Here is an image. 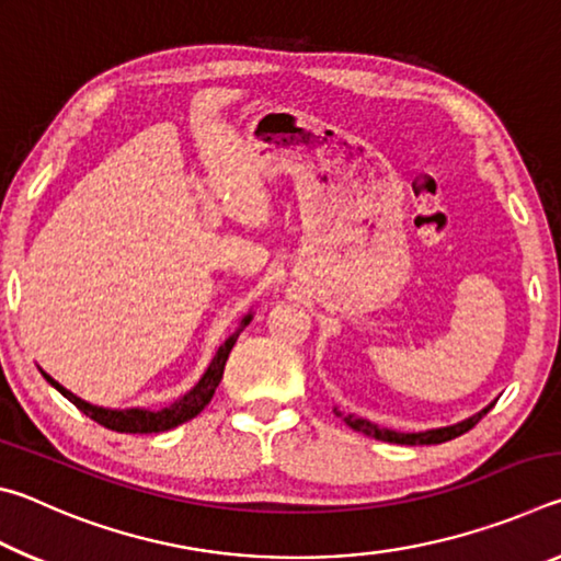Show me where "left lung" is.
Instances as JSON below:
<instances>
[{
  "label": "left lung",
  "instance_id": "left-lung-1",
  "mask_svg": "<svg viewBox=\"0 0 561 561\" xmlns=\"http://www.w3.org/2000/svg\"><path fill=\"white\" fill-rule=\"evenodd\" d=\"M495 405V401H492L490 405L482 408L480 413H474L470 417H465V421L455 423V425H443V428H431V431H417V433H401V431H393V428H383V425L378 423H371L368 417H358L354 413L344 415L339 411V408H334V413L341 415L346 421L348 428H354L358 433L364 435H371V438L376 440H383V443H398V445H438V443H445V440H453L458 438V435L468 433L474 423L480 421L482 415H485L490 408Z\"/></svg>",
  "mask_w": 561,
  "mask_h": 561
}]
</instances>
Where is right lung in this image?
Instances as JSON below:
<instances>
[{"label":"right lung","mask_w":561,"mask_h":561,"mask_svg":"<svg viewBox=\"0 0 561 561\" xmlns=\"http://www.w3.org/2000/svg\"><path fill=\"white\" fill-rule=\"evenodd\" d=\"M250 321H252V311H250V314L242 317L240 327H237L234 334L227 336L225 344L217 348V354L213 356L210 366L205 368L201 381L190 388L185 396H180L178 401H173L165 408H158V411H150V408H103V405H93L89 401H83V398L73 396L69 388H64L59 381H54V378L46 371H42V368H39V371H42L46 381H49L56 388V391H59L64 398H69V401L76 408H79L81 413H87L91 421H96L99 425H103V428L116 431V433H163V431H170V428H178L180 423L190 421V417H195L207 403L213 401L215 388L220 386V381H222L227 356H230L237 336L242 334V329L250 324Z\"/></svg>","instance_id":"right-lung-1"}]
</instances>
